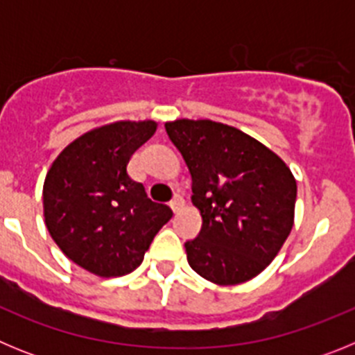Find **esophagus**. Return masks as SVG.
I'll return each instance as SVG.
<instances>
[{"instance_id":"34e87169","label":"esophagus","mask_w":355,"mask_h":355,"mask_svg":"<svg viewBox=\"0 0 355 355\" xmlns=\"http://www.w3.org/2000/svg\"><path fill=\"white\" fill-rule=\"evenodd\" d=\"M183 206H184V199H183V197H181V196H174V199L171 200L172 211H174V213L181 211V209H183Z\"/></svg>"}]
</instances>
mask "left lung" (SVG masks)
<instances>
[{
  "label": "left lung",
  "mask_w": 355,
  "mask_h": 355,
  "mask_svg": "<svg viewBox=\"0 0 355 355\" xmlns=\"http://www.w3.org/2000/svg\"><path fill=\"white\" fill-rule=\"evenodd\" d=\"M192 174V205L202 216L187 241L188 265L218 286H234L274 261L295 220L297 181L272 149L209 119L165 122Z\"/></svg>",
  "instance_id": "obj_1"
}]
</instances>
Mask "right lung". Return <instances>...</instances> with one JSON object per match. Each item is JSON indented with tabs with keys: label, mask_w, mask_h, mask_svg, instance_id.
Here are the masks:
<instances>
[{
	"label": "right lung",
	"mask_w": 355,
	"mask_h": 355,
	"mask_svg": "<svg viewBox=\"0 0 355 355\" xmlns=\"http://www.w3.org/2000/svg\"><path fill=\"white\" fill-rule=\"evenodd\" d=\"M155 121H117L72 140L44 180V222L55 243L97 277H121L144 261L168 206L153 202L128 175L133 153L155 135Z\"/></svg>",
	"instance_id": "obj_1"
}]
</instances>
